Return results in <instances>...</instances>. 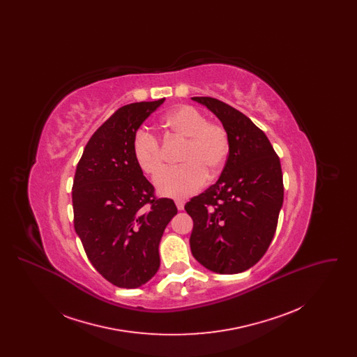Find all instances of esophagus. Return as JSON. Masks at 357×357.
Instances as JSON below:
<instances>
[{
    "instance_id": "34e87169",
    "label": "esophagus",
    "mask_w": 357,
    "mask_h": 357,
    "mask_svg": "<svg viewBox=\"0 0 357 357\" xmlns=\"http://www.w3.org/2000/svg\"><path fill=\"white\" fill-rule=\"evenodd\" d=\"M175 204H176L178 210H183V207H185V202H183V201H181V199H176V201H175Z\"/></svg>"
}]
</instances>
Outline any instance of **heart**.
I'll return each instance as SVG.
<instances>
[{"label": "heart", "instance_id": "obj_1", "mask_svg": "<svg viewBox=\"0 0 357 357\" xmlns=\"http://www.w3.org/2000/svg\"><path fill=\"white\" fill-rule=\"evenodd\" d=\"M163 126L171 135L185 140V146L179 153L182 165L162 171L155 185L162 195L186 198L204 186L208 174L214 176L223 169L230 153V137L222 124L208 121L192 105L174 108L163 118ZM132 153L137 166L147 175H156L165 166L162 143L147 128L136 131Z\"/></svg>", "mask_w": 357, "mask_h": 357}]
</instances>
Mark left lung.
<instances>
[{
    "label": "left lung",
    "mask_w": 357,
    "mask_h": 357,
    "mask_svg": "<svg viewBox=\"0 0 357 357\" xmlns=\"http://www.w3.org/2000/svg\"><path fill=\"white\" fill-rule=\"evenodd\" d=\"M191 99L214 112L230 137L217 183L185 204L194 222L191 253L211 272H245L266 253L277 229L284 202L280 158L265 132L231 105L208 96Z\"/></svg>",
    "instance_id": "obj_1"
}]
</instances>
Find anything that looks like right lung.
I'll use <instances>...</instances> for the list:
<instances>
[{
  "instance_id": "add662e5",
  "label": "right lung",
  "mask_w": 357,
  "mask_h": 357,
  "mask_svg": "<svg viewBox=\"0 0 357 357\" xmlns=\"http://www.w3.org/2000/svg\"><path fill=\"white\" fill-rule=\"evenodd\" d=\"M163 102L120 107L91 136L75 172V230L93 268L119 288H139L158 272L159 242L178 211L155 195L132 153L137 128Z\"/></svg>"
}]
</instances>
